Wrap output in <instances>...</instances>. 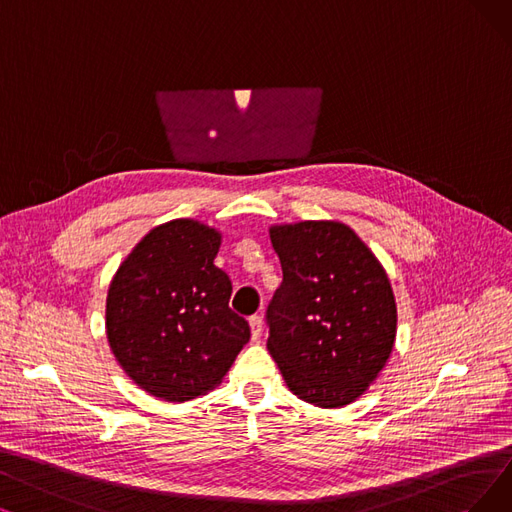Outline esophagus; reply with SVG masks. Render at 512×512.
I'll return each mask as SVG.
<instances>
[{"instance_id":"1","label":"esophagus","mask_w":512,"mask_h":512,"mask_svg":"<svg viewBox=\"0 0 512 512\" xmlns=\"http://www.w3.org/2000/svg\"><path fill=\"white\" fill-rule=\"evenodd\" d=\"M250 327H252V340H260V336H262V327H264V321H262V317L260 315H252L250 317Z\"/></svg>"}]
</instances>
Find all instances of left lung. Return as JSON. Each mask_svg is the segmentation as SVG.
I'll use <instances>...</instances> for the list:
<instances>
[{"label": "left lung", "mask_w": 512, "mask_h": 512, "mask_svg": "<svg viewBox=\"0 0 512 512\" xmlns=\"http://www.w3.org/2000/svg\"><path fill=\"white\" fill-rule=\"evenodd\" d=\"M283 281L267 349L290 391L334 410L357 401L393 353L397 304L374 252L349 224L304 220L269 229Z\"/></svg>", "instance_id": "left-lung-1"}]
</instances>
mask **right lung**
<instances>
[{"label":"right lung","instance_id":"obj_1","mask_svg":"<svg viewBox=\"0 0 512 512\" xmlns=\"http://www.w3.org/2000/svg\"><path fill=\"white\" fill-rule=\"evenodd\" d=\"M222 235L193 218L163 222L119 264L107 294V340L130 380L172 403L222 382L250 325L231 311L233 285L214 264Z\"/></svg>","mask_w":512,"mask_h":512}]
</instances>
